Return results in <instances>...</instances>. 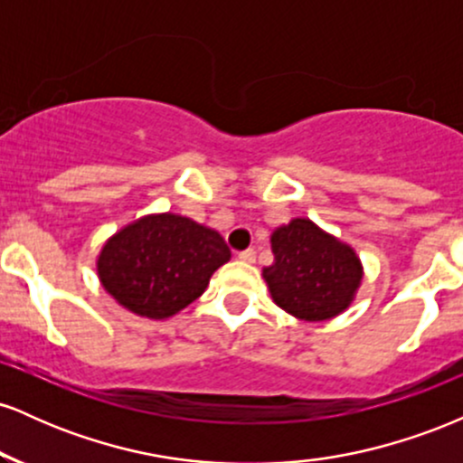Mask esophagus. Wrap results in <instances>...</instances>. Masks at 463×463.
Returning a JSON list of instances; mask_svg holds the SVG:
<instances>
[{
  "label": "esophagus",
  "instance_id": "obj_1",
  "mask_svg": "<svg viewBox=\"0 0 463 463\" xmlns=\"http://www.w3.org/2000/svg\"><path fill=\"white\" fill-rule=\"evenodd\" d=\"M237 257L241 259V261H246V263H254V261H257V250H254V248L241 250V252H239Z\"/></svg>",
  "mask_w": 463,
  "mask_h": 463
}]
</instances>
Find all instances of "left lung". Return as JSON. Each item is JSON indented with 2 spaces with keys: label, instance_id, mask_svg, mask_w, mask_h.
Segmentation results:
<instances>
[{
  "label": "left lung",
  "instance_id": "1",
  "mask_svg": "<svg viewBox=\"0 0 463 463\" xmlns=\"http://www.w3.org/2000/svg\"><path fill=\"white\" fill-rule=\"evenodd\" d=\"M274 263L263 269L280 309L320 322L342 313L361 283V263L350 246L309 220H294L272 235Z\"/></svg>",
  "mask_w": 463,
  "mask_h": 463
}]
</instances>
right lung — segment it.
I'll return each instance as SVG.
<instances>
[{
  "instance_id": "right-lung-1",
  "label": "right lung",
  "mask_w": 463,
  "mask_h": 463,
  "mask_svg": "<svg viewBox=\"0 0 463 463\" xmlns=\"http://www.w3.org/2000/svg\"><path fill=\"white\" fill-rule=\"evenodd\" d=\"M228 259L231 250L211 228L180 215H152L106 241L98 274L119 305L161 320L200 298Z\"/></svg>"
}]
</instances>
